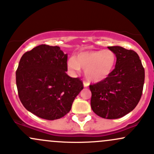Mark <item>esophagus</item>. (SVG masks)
I'll return each mask as SVG.
<instances>
[{"instance_id":"esophagus-1","label":"esophagus","mask_w":154,"mask_h":154,"mask_svg":"<svg viewBox=\"0 0 154 154\" xmlns=\"http://www.w3.org/2000/svg\"><path fill=\"white\" fill-rule=\"evenodd\" d=\"M88 85H89V83L87 81H83V86L84 87H88Z\"/></svg>"}]
</instances>
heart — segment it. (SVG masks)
<instances>
[{
	"mask_svg": "<svg viewBox=\"0 0 154 154\" xmlns=\"http://www.w3.org/2000/svg\"><path fill=\"white\" fill-rule=\"evenodd\" d=\"M116 63V54L110 50L83 51L68 60V68L72 72L83 68L87 80L100 82L110 75Z\"/></svg>",
	"mask_w": 154,
	"mask_h": 154,
	"instance_id": "heart-1",
	"label": "heart"
}]
</instances>
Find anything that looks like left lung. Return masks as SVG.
Masks as SVG:
<instances>
[{
	"label": "left lung",
	"instance_id": "8db88e82",
	"mask_svg": "<svg viewBox=\"0 0 154 154\" xmlns=\"http://www.w3.org/2000/svg\"><path fill=\"white\" fill-rule=\"evenodd\" d=\"M116 56V68L108 77L90 84L91 107L100 117L122 118L137 106L143 91L144 68L137 53L120 46L108 47Z\"/></svg>",
	"mask_w": 154,
	"mask_h": 154
}]
</instances>
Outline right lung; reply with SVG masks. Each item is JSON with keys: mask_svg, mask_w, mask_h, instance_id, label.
I'll return each instance as SVG.
<instances>
[{"mask_svg": "<svg viewBox=\"0 0 154 154\" xmlns=\"http://www.w3.org/2000/svg\"><path fill=\"white\" fill-rule=\"evenodd\" d=\"M67 60L60 47L47 45L23 54L15 73L16 86L21 103L32 114L55 120L69 112L83 83L66 74Z\"/></svg>", "mask_w": 154, "mask_h": 154, "instance_id": "obj_1", "label": "right lung"}]
</instances>
